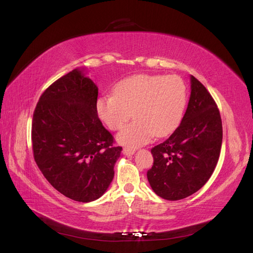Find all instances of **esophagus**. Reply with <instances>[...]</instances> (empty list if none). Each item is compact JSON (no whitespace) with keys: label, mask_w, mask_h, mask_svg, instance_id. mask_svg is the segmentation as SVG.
<instances>
[{"label":"esophagus","mask_w":253,"mask_h":253,"mask_svg":"<svg viewBox=\"0 0 253 253\" xmlns=\"http://www.w3.org/2000/svg\"><path fill=\"white\" fill-rule=\"evenodd\" d=\"M134 152H136V149L130 148V146H125V148L123 149V154L125 155H132Z\"/></svg>","instance_id":"esophagus-1"}]
</instances>
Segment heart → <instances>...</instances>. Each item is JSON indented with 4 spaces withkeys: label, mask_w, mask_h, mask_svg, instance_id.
Instances as JSON below:
<instances>
[{
    "label": "heart",
    "mask_w": 253,
    "mask_h": 253,
    "mask_svg": "<svg viewBox=\"0 0 253 253\" xmlns=\"http://www.w3.org/2000/svg\"><path fill=\"white\" fill-rule=\"evenodd\" d=\"M187 102L185 83L177 75L137 74L120 81L113 95L98 99L99 119L111 130H120L132 116L134 121L119 134L129 146L148 143L172 133L183 117Z\"/></svg>",
    "instance_id": "heart-1"
}]
</instances>
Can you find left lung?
<instances>
[{
    "instance_id": "obj_1",
    "label": "left lung",
    "mask_w": 253,
    "mask_h": 253,
    "mask_svg": "<svg viewBox=\"0 0 253 253\" xmlns=\"http://www.w3.org/2000/svg\"><path fill=\"white\" fill-rule=\"evenodd\" d=\"M222 121L213 98L191 75V96L181 124L163 143L151 150L150 185L158 196L179 201L206 184L218 164Z\"/></svg>"
}]
</instances>
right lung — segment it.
<instances>
[{"mask_svg": "<svg viewBox=\"0 0 253 253\" xmlns=\"http://www.w3.org/2000/svg\"><path fill=\"white\" fill-rule=\"evenodd\" d=\"M98 87L75 69L40 97L32 120L34 161L46 180L81 203L101 197L122 148L99 120Z\"/></svg>", "mask_w": 253, "mask_h": 253, "instance_id": "obj_1", "label": "right lung"}]
</instances>
